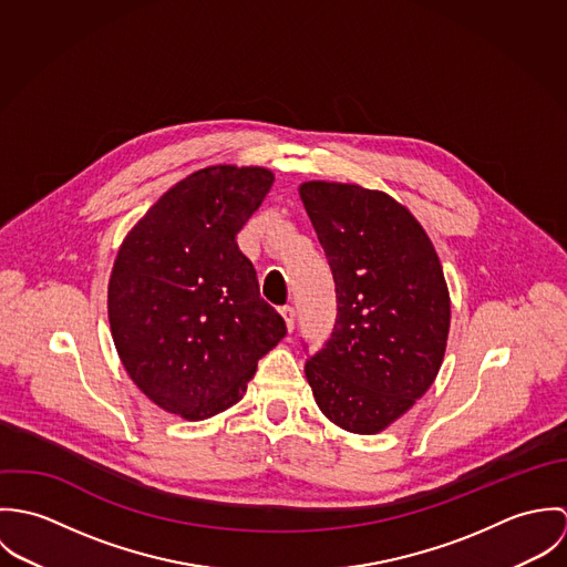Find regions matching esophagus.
<instances>
[{
  "mask_svg": "<svg viewBox=\"0 0 567 567\" xmlns=\"http://www.w3.org/2000/svg\"><path fill=\"white\" fill-rule=\"evenodd\" d=\"M279 315L284 317V321H286V327H288V331H292L295 329V308L292 306H284V308H279Z\"/></svg>",
  "mask_w": 567,
  "mask_h": 567,
  "instance_id": "esophagus-1",
  "label": "esophagus"
}]
</instances>
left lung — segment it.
<instances>
[{"label": "left lung", "instance_id": "1", "mask_svg": "<svg viewBox=\"0 0 567 567\" xmlns=\"http://www.w3.org/2000/svg\"><path fill=\"white\" fill-rule=\"evenodd\" d=\"M331 266L338 317L306 378L324 416L378 434L436 380L450 333L443 266L419 220L380 189L308 181L299 187Z\"/></svg>", "mask_w": 567, "mask_h": 567}]
</instances>
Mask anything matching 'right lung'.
<instances>
[{"label": "right lung", "mask_w": 567, "mask_h": 567, "mask_svg": "<svg viewBox=\"0 0 567 567\" xmlns=\"http://www.w3.org/2000/svg\"><path fill=\"white\" fill-rule=\"evenodd\" d=\"M275 174L259 165L192 172L140 218L109 279V323L137 389L169 414L209 419L246 393L284 336L236 236Z\"/></svg>", "instance_id": "add662e5"}]
</instances>
